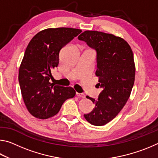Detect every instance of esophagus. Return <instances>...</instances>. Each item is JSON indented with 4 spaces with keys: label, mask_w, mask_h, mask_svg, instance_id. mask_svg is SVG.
Instances as JSON below:
<instances>
[{
    "label": "esophagus",
    "mask_w": 158,
    "mask_h": 158,
    "mask_svg": "<svg viewBox=\"0 0 158 158\" xmlns=\"http://www.w3.org/2000/svg\"><path fill=\"white\" fill-rule=\"evenodd\" d=\"M76 95L78 96L79 98H85V95L84 94V93H77Z\"/></svg>",
    "instance_id": "34e87169"
}]
</instances>
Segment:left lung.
Instances as JSON below:
<instances>
[{
	"label": "left lung",
	"mask_w": 158,
	"mask_h": 158,
	"mask_svg": "<svg viewBox=\"0 0 158 158\" xmlns=\"http://www.w3.org/2000/svg\"><path fill=\"white\" fill-rule=\"evenodd\" d=\"M78 39L97 52L95 74L103 90L97 100L86 96L95 107L84 116L90 124L102 126L118 114L130 98L135 77L133 52L124 39L113 34L85 31Z\"/></svg>",
	"instance_id": "8db88e82"
}]
</instances>
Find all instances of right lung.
<instances>
[{
  "instance_id": "1",
  "label": "right lung",
  "mask_w": 158,
  "mask_h": 158,
  "mask_svg": "<svg viewBox=\"0 0 158 158\" xmlns=\"http://www.w3.org/2000/svg\"><path fill=\"white\" fill-rule=\"evenodd\" d=\"M81 30L47 28L37 33L28 44L19 70L21 95L32 116L47 119L60 111L64 102L76 94L72 87L50 83L51 71L59 63L60 51Z\"/></svg>"
}]
</instances>
